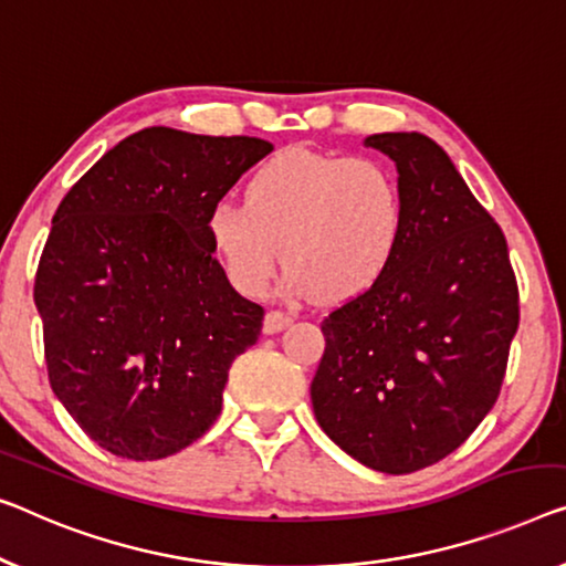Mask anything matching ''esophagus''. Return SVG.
Wrapping results in <instances>:
<instances>
[{
    "mask_svg": "<svg viewBox=\"0 0 566 566\" xmlns=\"http://www.w3.org/2000/svg\"><path fill=\"white\" fill-rule=\"evenodd\" d=\"M290 323H292V315H286V312H282V310H269L264 317V333L266 335L282 333Z\"/></svg>",
    "mask_w": 566,
    "mask_h": 566,
    "instance_id": "34e87169",
    "label": "esophagus"
}]
</instances>
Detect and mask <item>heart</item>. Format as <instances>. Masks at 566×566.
Returning a JSON list of instances; mask_svg holds the SVG:
<instances>
[{"label":"heart","mask_w":566,"mask_h":566,"mask_svg":"<svg viewBox=\"0 0 566 566\" xmlns=\"http://www.w3.org/2000/svg\"><path fill=\"white\" fill-rule=\"evenodd\" d=\"M403 223L399 177L381 159L286 149L254 172L247 202L210 208L208 239L243 294L266 290L282 243L286 290L340 302L381 280Z\"/></svg>","instance_id":"heart-1"}]
</instances>
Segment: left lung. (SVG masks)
Returning a JSON list of instances; mask_svg holds the SVG:
<instances>
[{
    "label": "left lung",
    "instance_id": "8db88e82",
    "mask_svg": "<svg viewBox=\"0 0 566 566\" xmlns=\"http://www.w3.org/2000/svg\"><path fill=\"white\" fill-rule=\"evenodd\" d=\"M399 172L407 223L386 274L323 319L312 409L364 465H434L493 409L518 331V284L501 226L424 134L366 139Z\"/></svg>",
    "mask_w": 566,
    "mask_h": 566
}]
</instances>
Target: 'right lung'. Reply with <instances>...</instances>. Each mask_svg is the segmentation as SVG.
Listing matches in <instances>:
<instances>
[{"mask_svg": "<svg viewBox=\"0 0 566 566\" xmlns=\"http://www.w3.org/2000/svg\"><path fill=\"white\" fill-rule=\"evenodd\" d=\"M274 149L149 126L61 200L35 274L50 386L98 447L163 460L221 415L264 307L226 280L208 213Z\"/></svg>", "mask_w": 566, "mask_h": 566, "instance_id": "1", "label": "right lung"}]
</instances>
